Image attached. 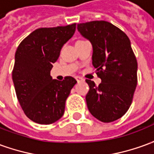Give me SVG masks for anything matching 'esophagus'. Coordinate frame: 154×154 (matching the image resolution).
Instances as JSON below:
<instances>
[{
    "mask_svg": "<svg viewBox=\"0 0 154 154\" xmlns=\"http://www.w3.org/2000/svg\"><path fill=\"white\" fill-rule=\"evenodd\" d=\"M76 80H77V82H80L82 81H83V78H82L80 77H76Z\"/></svg>",
    "mask_w": 154,
    "mask_h": 154,
    "instance_id": "obj_1",
    "label": "esophagus"
}]
</instances>
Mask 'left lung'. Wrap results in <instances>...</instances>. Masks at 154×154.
I'll use <instances>...</instances> for the list:
<instances>
[{
	"mask_svg": "<svg viewBox=\"0 0 154 154\" xmlns=\"http://www.w3.org/2000/svg\"><path fill=\"white\" fill-rule=\"evenodd\" d=\"M77 29L92 44V64L101 83L86 82L88 110L101 122L121 118L132 103L137 86L138 63L130 40L124 32L105 20L77 24Z\"/></svg>",
	"mask_w": 154,
	"mask_h": 154,
	"instance_id": "left-lung-1",
	"label": "left lung"
}]
</instances>
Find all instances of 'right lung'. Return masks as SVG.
I'll list each match as a JSON object with an SVG mask.
<instances>
[{
    "label": "right lung",
    "mask_w": 154,
    "mask_h": 154,
    "mask_svg": "<svg viewBox=\"0 0 154 154\" xmlns=\"http://www.w3.org/2000/svg\"><path fill=\"white\" fill-rule=\"evenodd\" d=\"M75 30V23L37 29L17 48L12 79L22 110L34 122L49 125L63 116L66 100L77 81L72 77L62 82L53 79L50 71Z\"/></svg>",
    "instance_id": "add662e5"
}]
</instances>
